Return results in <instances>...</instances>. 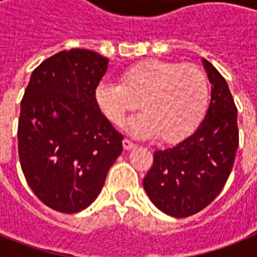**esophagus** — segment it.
Wrapping results in <instances>:
<instances>
[{
	"label": "esophagus",
	"mask_w": 257,
	"mask_h": 257,
	"mask_svg": "<svg viewBox=\"0 0 257 257\" xmlns=\"http://www.w3.org/2000/svg\"><path fill=\"white\" fill-rule=\"evenodd\" d=\"M122 144H123V148L126 149V151H130V149L135 148V143H133L131 140H128V139H123Z\"/></svg>",
	"instance_id": "obj_1"
}]
</instances>
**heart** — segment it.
I'll list each match as a JSON object with an SVG mask.
<instances>
[{
	"label": "heart",
	"instance_id": "1",
	"mask_svg": "<svg viewBox=\"0 0 257 257\" xmlns=\"http://www.w3.org/2000/svg\"><path fill=\"white\" fill-rule=\"evenodd\" d=\"M210 87L205 73L192 64L149 59L126 68L119 83L103 81L95 101L109 121L121 124L135 109L144 110L131 122L136 135L175 143L187 138L205 115Z\"/></svg>",
	"mask_w": 257,
	"mask_h": 257
}]
</instances>
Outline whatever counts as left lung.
<instances>
[{
  "instance_id": "obj_1",
  "label": "left lung",
  "mask_w": 257,
  "mask_h": 257,
  "mask_svg": "<svg viewBox=\"0 0 257 257\" xmlns=\"http://www.w3.org/2000/svg\"><path fill=\"white\" fill-rule=\"evenodd\" d=\"M212 83L206 117L194 133L172 148L156 151L143 185L157 207L174 217H188L219 196L239 144L237 106L225 78L203 59Z\"/></svg>"
}]
</instances>
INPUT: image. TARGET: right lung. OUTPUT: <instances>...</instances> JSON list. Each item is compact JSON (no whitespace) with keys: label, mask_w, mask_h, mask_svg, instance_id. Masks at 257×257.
<instances>
[{"label":"right lung","mask_w":257,"mask_h":257,"mask_svg":"<svg viewBox=\"0 0 257 257\" xmlns=\"http://www.w3.org/2000/svg\"><path fill=\"white\" fill-rule=\"evenodd\" d=\"M108 61L91 50L58 52L33 70L22 99L23 174L38 199L59 212L91 205L122 152L123 136L95 101Z\"/></svg>","instance_id":"add662e5"}]
</instances>
